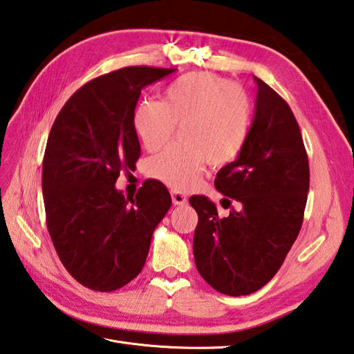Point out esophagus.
Listing matches in <instances>:
<instances>
[{
	"instance_id": "34e87169",
	"label": "esophagus",
	"mask_w": 354,
	"mask_h": 354,
	"mask_svg": "<svg viewBox=\"0 0 354 354\" xmlns=\"http://www.w3.org/2000/svg\"><path fill=\"white\" fill-rule=\"evenodd\" d=\"M171 198H172V203L177 205V206H183V205L187 203V197L185 196V194H182V192L172 191L171 192Z\"/></svg>"
}]
</instances>
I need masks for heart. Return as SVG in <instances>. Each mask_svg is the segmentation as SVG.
Returning a JSON list of instances; mask_svg holds the SVG:
<instances>
[{"label": "heart", "instance_id": "1", "mask_svg": "<svg viewBox=\"0 0 354 354\" xmlns=\"http://www.w3.org/2000/svg\"><path fill=\"white\" fill-rule=\"evenodd\" d=\"M182 125L183 145L171 147L148 163L149 176L174 189L197 183L206 162L225 167L241 153L250 128L246 93L212 73H189L167 86L160 100H142L133 127L142 145L156 151Z\"/></svg>", "mask_w": 354, "mask_h": 354}]
</instances>
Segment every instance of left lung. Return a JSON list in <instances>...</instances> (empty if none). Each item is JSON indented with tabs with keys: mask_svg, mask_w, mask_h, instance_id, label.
Listing matches in <instances>:
<instances>
[{
	"mask_svg": "<svg viewBox=\"0 0 354 354\" xmlns=\"http://www.w3.org/2000/svg\"><path fill=\"white\" fill-rule=\"evenodd\" d=\"M255 82V118L248 140L236 160L215 178L223 196L243 207L221 218L207 197L189 198L198 214L197 270L229 297L254 293L275 277L301 230L310 185L307 151L290 106L261 79Z\"/></svg>",
	"mask_w": 354,
	"mask_h": 354,
	"instance_id": "8db88e82",
	"label": "left lung"
}]
</instances>
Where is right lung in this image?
<instances>
[{
  "instance_id": "add662e5",
  "label": "right lung",
  "mask_w": 354,
  "mask_h": 354,
  "mask_svg": "<svg viewBox=\"0 0 354 354\" xmlns=\"http://www.w3.org/2000/svg\"><path fill=\"white\" fill-rule=\"evenodd\" d=\"M174 71L134 66L93 79L50 129L42 160L47 229L64 268L91 290H118L139 275L171 207L157 180H145L127 198L114 183L140 156L133 127L140 91Z\"/></svg>"
}]
</instances>
